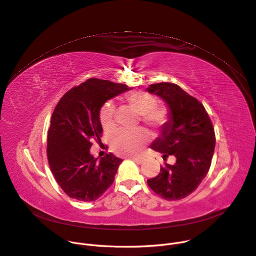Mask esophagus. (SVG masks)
Segmentation results:
<instances>
[{"label": "esophagus", "mask_w": 256, "mask_h": 256, "mask_svg": "<svg viewBox=\"0 0 256 256\" xmlns=\"http://www.w3.org/2000/svg\"><path fill=\"white\" fill-rule=\"evenodd\" d=\"M132 160L134 162H136V164H143V160L140 159V158H132Z\"/></svg>", "instance_id": "esophagus-1"}]
</instances>
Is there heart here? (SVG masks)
Masks as SVG:
<instances>
[{
  "instance_id": "b5f03b06",
  "label": "heart",
  "mask_w": 256,
  "mask_h": 256,
  "mask_svg": "<svg viewBox=\"0 0 256 256\" xmlns=\"http://www.w3.org/2000/svg\"><path fill=\"white\" fill-rule=\"evenodd\" d=\"M128 104L138 114L142 116L145 124L152 128L164 126L168 120L166 109L155 107L156 100L145 92H134L126 97ZM114 104L109 101L101 109L100 120L104 130H109L114 126ZM148 141L142 132H132L120 130L112 136V149L122 156H136L140 153Z\"/></svg>"
}]
</instances>
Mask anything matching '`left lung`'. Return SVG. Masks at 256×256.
Wrapping results in <instances>:
<instances>
[{"label":"left lung","instance_id":"8db88e82","mask_svg":"<svg viewBox=\"0 0 256 256\" xmlns=\"http://www.w3.org/2000/svg\"><path fill=\"white\" fill-rule=\"evenodd\" d=\"M164 100L168 120L150 148L174 155V166L166 164L160 172L147 180L149 187L166 200H180L194 192L206 176L216 147L214 128L204 106L176 84L160 82L147 88Z\"/></svg>","mask_w":256,"mask_h":256}]
</instances>
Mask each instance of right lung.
<instances>
[{"label": "right lung", "instance_id": "right-lung-1", "mask_svg": "<svg viewBox=\"0 0 256 256\" xmlns=\"http://www.w3.org/2000/svg\"><path fill=\"white\" fill-rule=\"evenodd\" d=\"M130 90L126 84L88 78L60 99L48 130L47 154L61 189L74 199L95 201L112 184L122 159L90 152L92 140L103 132L100 110L108 100Z\"/></svg>", "mask_w": 256, "mask_h": 256}]
</instances>
